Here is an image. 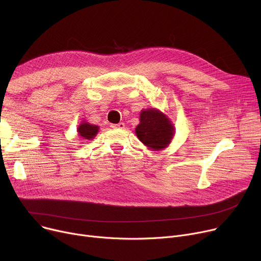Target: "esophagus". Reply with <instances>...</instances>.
<instances>
[{"mask_svg": "<svg viewBox=\"0 0 261 261\" xmlns=\"http://www.w3.org/2000/svg\"><path fill=\"white\" fill-rule=\"evenodd\" d=\"M111 128H114V129H122L123 127H125V123L123 122H119V123H111V126H110Z\"/></svg>", "mask_w": 261, "mask_h": 261, "instance_id": "obj_1", "label": "esophagus"}]
</instances>
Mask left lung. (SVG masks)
Instances as JSON below:
<instances>
[{
    "instance_id": "8db88e82",
    "label": "left lung",
    "mask_w": 261,
    "mask_h": 261,
    "mask_svg": "<svg viewBox=\"0 0 261 261\" xmlns=\"http://www.w3.org/2000/svg\"><path fill=\"white\" fill-rule=\"evenodd\" d=\"M141 122L135 132L140 141L151 149L165 148L173 136V126L170 120L155 109L143 110Z\"/></svg>"
}]
</instances>
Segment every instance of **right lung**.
<instances>
[{"instance_id": "obj_1", "label": "right lung", "mask_w": 261, "mask_h": 261, "mask_svg": "<svg viewBox=\"0 0 261 261\" xmlns=\"http://www.w3.org/2000/svg\"><path fill=\"white\" fill-rule=\"evenodd\" d=\"M78 132L84 140H92L97 134L98 127L91 125L89 122H81V125L78 127Z\"/></svg>"}]
</instances>
